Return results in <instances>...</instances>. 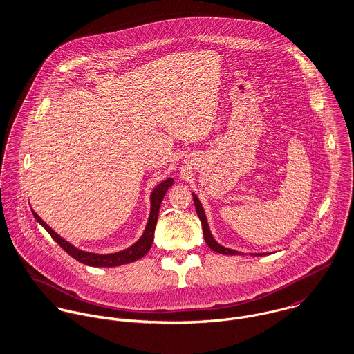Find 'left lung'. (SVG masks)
<instances>
[{
  "label": "left lung",
  "mask_w": 354,
  "mask_h": 354,
  "mask_svg": "<svg viewBox=\"0 0 354 354\" xmlns=\"http://www.w3.org/2000/svg\"><path fill=\"white\" fill-rule=\"evenodd\" d=\"M194 203H195V207H196L198 216H199V219L202 221L204 240H205L207 245L209 247V250H212V251H215V252L222 253V254H241V252H237V251H233V250H229V248H225V247L219 245V244L214 240V237L211 236V232H209V229H208V223H207V218H205L204 211H203L202 204H201L199 199L196 198L195 194H194ZM251 254H254V256H263L264 253H251Z\"/></svg>",
  "instance_id": "8db88e82"
}]
</instances>
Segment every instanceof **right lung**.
Here are the masks:
<instances>
[{"instance_id": "1", "label": "right lung", "mask_w": 354, "mask_h": 354, "mask_svg": "<svg viewBox=\"0 0 354 354\" xmlns=\"http://www.w3.org/2000/svg\"><path fill=\"white\" fill-rule=\"evenodd\" d=\"M174 180L173 178H167L165 181H162L158 187H155V189L151 194V212H150V218H149V223L146 226V230L143 233V236L140 237V240L138 243H135L131 248L121 251V252L110 253V254H97V253L84 252L80 251L77 248H75L72 244H69L68 241H65L64 239H61L54 230H51L50 226H48L39 216L37 212L32 211L34 218L49 232L51 239L65 251L68 254H71L73 259H76L77 261L91 266V267H115V266H121V264H127V263H132L136 261L138 259L143 257L146 253L150 251L151 248L152 241H153V232H155V226H156V221H158V214H159V207L160 203L163 201L165 194L167 192V189L173 185Z\"/></svg>"}]
</instances>
